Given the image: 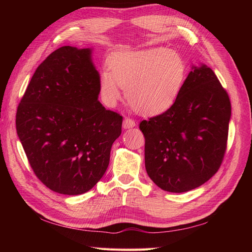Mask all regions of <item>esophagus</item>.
<instances>
[{"label":"esophagus","mask_w":252,"mask_h":252,"mask_svg":"<svg viewBox=\"0 0 252 252\" xmlns=\"http://www.w3.org/2000/svg\"><path fill=\"white\" fill-rule=\"evenodd\" d=\"M136 126V122L134 120L130 119V118H125V120H123V129L127 130V129H132V127H134Z\"/></svg>","instance_id":"1"}]
</instances>
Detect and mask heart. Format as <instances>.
<instances>
[{
	"mask_svg": "<svg viewBox=\"0 0 252 252\" xmlns=\"http://www.w3.org/2000/svg\"><path fill=\"white\" fill-rule=\"evenodd\" d=\"M99 73V92L107 106L121 98V88L136 111L156 116L169 110L179 98L186 79V63L178 53L163 47L119 51Z\"/></svg>",
	"mask_w": 252,
	"mask_h": 252,
	"instance_id": "obj_1",
	"label": "heart"
}]
</instances>
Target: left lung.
<instances>
[{
    "instance_id": "left-lung-1",
    "label": "left lung",
    "mask_w": 252,
    "mask_h": 252,
    "mask_svg": "<svg viewBox=\"0 0 252 252\" xmlns=\"http://www.w3.org/2000/svg\"><path fill=\"white\" fill-rule=\"evenodd\" d=\"M229 120L231 101L216 73L205 63L191 65L174 105L140 123L149 178L171 192L206 183L221 165Z\"/></svg>"
}]
</instances>
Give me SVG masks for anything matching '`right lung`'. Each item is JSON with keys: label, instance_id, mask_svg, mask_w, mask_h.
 <instances>
[{"label": "right lung", "instance_id": "obj_1", "mask_svg": "<svg viewBox=\"0 0 252 252\" xmlns=\"http://www.w3.org/2000/svg\"><path fill=\"white\" fill-rule=\"evenodd\" d=\"M93 47L62 46L36 68L16 115L32 170L50 189L81 195L103 178L122 117L98 101Z\"/></svg>", "mask_w": 252, "mask_h": 252}]
</instances>
